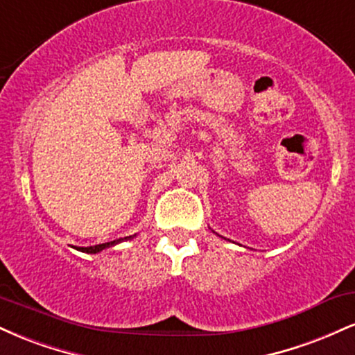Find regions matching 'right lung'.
I'll return each mask as SVG.
<instances>
[{
    "mask_svg": "<svg viewBox=\"0 0 355 355\" xmlns=\"http://www.w3.org/2000/svg\"><path fill=\"white\" fill-rule=\"evenodd\" d=\"M133 237H135V235H130V237H125V239H118V240H113V242L100 243V245H92V247H80V248H76V250H80V252H85V254H98V252L103 250V248L113 247V245H116V243L123 242V240H128V239H133Z\"/></svg>",
    "mask_w": 355,
    "mask_h": 355,
    "instance_id": "1",
    "label": "right lung"
}]
</instances>
